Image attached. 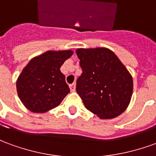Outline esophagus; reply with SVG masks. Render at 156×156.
<instances>
[{"label":"esophagus","mask_w":156,"mask_h":156,"mask_svg":"<svg viewBox=\"0 0 156 156\" xmlns=\"http://www.w3.org/2000/svg\"><path fill=\"white\" fill-rule=\"evenodd\" d=\"M69 88H70L71 92H74L75 89H76V84L75 83H72V84L69 85Z\"/></svg>","instance_id":"1"}]
</instances>
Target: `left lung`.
<instances>
[{
  "label": "left lung",
  "instance_id": "left-lung-1",
  "mask_svg": "<svg viewBox=\"0 0 156 156\" xmlns=\"http://www.w3.org/2000/svg\"><path fill=\"white\" fill-rule=\"evenodd\" d=\"M76 53L83 69L76 90L86 108L104 119L121 115L133 94V78L127 68L108 48H79Z\"/></svg>",
  "mask_w": 156,
  "mask_h": 156
}]
</instances>
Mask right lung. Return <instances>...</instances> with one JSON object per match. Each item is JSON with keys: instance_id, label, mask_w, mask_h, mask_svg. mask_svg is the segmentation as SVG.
Segmentation results:
<instances>
[{"instance_id": "right-lung-1", "label": "right lung", "mask_w": 156, "mask_h": 156, "mask_svg": "<svg viewBox=\"0 0 156 156\" xmlns=\"http://www.w3.org/2000/svg\"><path fill=\"white\" fill-rule=\"evenodd\" d=\"M73 51H48L35 57L23 68L16 81L18 97L26 108L45 113L61 104L70 89L60 71Z\"/></svg>"}]
</instances>
